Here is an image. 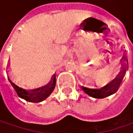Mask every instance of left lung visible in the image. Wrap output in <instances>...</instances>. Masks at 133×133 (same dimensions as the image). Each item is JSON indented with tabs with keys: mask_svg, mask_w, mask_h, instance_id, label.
<instances>
[{
	"mask_svg": "<svg viewBox=\"0 0 133 133\" xmlns=\"http://www.w3.org/2000/svg\"><path fill=\"white\" fill-rule=\"evenodd\" d=\"M121 82V79L118 80V79H116V78L112 81H111L109 84L99 88V89H94L92 88L82 87V90L86 94H88L89 96L94 97V98H103L115 94L118 89Z\"/></svg>",
	"mask_w": 133,
	"mask_h": 133,
	"instance_id": "left-lung-1",
	"label": "left lung"
}]
</instances>
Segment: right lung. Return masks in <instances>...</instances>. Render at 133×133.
<instances>
[{
  "label": "right lung",
  "mask_w": 133,
  "mask_h": 133,
  "mask_svg": "<svg viewBox=\"0 0 133 133\" xmlns=\"http://www.w3.org/2000/svg\"><path fill=\"white\" fill-rule=\"evenodd\" d=\"M56 86V75L54 74L52 76L51 81L49 82V84L46 86H44L41 88H37L36 90H32L31 91H28L25 90H17V93L23 98L25 100L30 102H34L37 103L40 102L42 101L45 100L46 98H48L50 96V94L53 92L54 89L55 88ZM22 90V89H21Z\"/></svg>",
  "instance_id": "1"
}]
</instances>
